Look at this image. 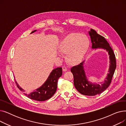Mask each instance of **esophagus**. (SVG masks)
<instances>
[{
    "instance_id": "obj_1",
    "label": "esophagus",
    "mask_w": 126,
    "mask_h": 126,
    "mask_svg": "<svg viewBox=\"0 0 126 126\" xmlns=\"http://www.w3.org/2000/svg\"><path fill=\"white\" fill-rule=\"evenodd\" d=\"M62 69H63V71H64V72L67 71V68H66V67H65V66H63L62 67Z\"/></svg>"
}]
</instances>
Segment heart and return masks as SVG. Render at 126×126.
<instances>
[{"label": "heart", "instance_id": "obj_1", "mask_svg": "<svg viewBox=\"0 0 126 126\" xmlns=\"http://www.w3.org/2000/svg\"><path fill=\"white\" fill-rule=\"evenodd\" d=\"M90 45L87 36L78 32H71L63 39L59 45V50L66 55V62L71 65L80 63L86 54Z\"/></svg>", "mask_w": 126, "mask_h": 126}]
</instances>
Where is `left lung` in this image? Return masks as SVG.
Masks as SVG:
<instances>
[{"label": "left lung", "instance_id": "left-lung-1", "mask_svg": "<svg viewBox=\"0 0 126 126\" xmlns=\"http://www.w3.org/2000/svg\"><path fill=\"white\" fill-rule=\"evenodd\" d=\"M88 32L92 43V48H102L108 52L110 60L109 73L106 80L103 83H101L100 85L92 83L88 81L84 69L85 61L78 65L72 67L71 71L74 75V83L76 89L82 94L94 96L102 93L110 85L116 67V59L113 50L104 37L98 34L93 29H90Z\"/></svg>", "mask_w": 126, "mask_h": 126}]
</instances>
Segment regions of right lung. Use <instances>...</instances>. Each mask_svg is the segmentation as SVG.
Masks as SVG:
<instances>
[{
    "label": "right lung",
    "instance_id": "obj_1",
    "mask_svg": "<svg viewBox=\"0 0 126 126\" xmlns=\"http://www.w3.org/2000/svg\"><path fill=\"white\" fill-rule=\"evenodd\" d=\"M36 31H32L31 34L34 32ZM62 75V68L61 67H58L54 69L51 72L47 80L41 87L31 92L30 94L24 93V94L29 98L38 101H44L48 100L56 92L58 80L59 78L61 77ZM15 81L17 87L21 91L24 92L23 89L19 86L16 80Z\"/></svg>",
    "mask_w": 126,
    "mask_h": 126
}]
</instances>
